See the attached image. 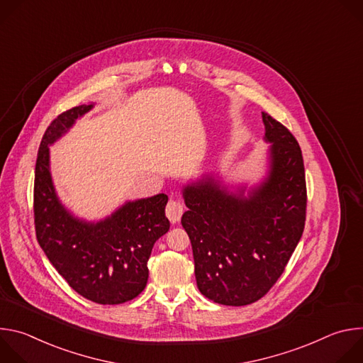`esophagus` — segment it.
<instances>
[{
	"label": "esophagus",
	"mask_w": 363,
	"mask_h": 363,
	"mask_svg": "<svg viewBox=\"0 0 363 363\" xmlns=\"http://www.w3.org/2000/svg\"><path fill=\"white\" fill-rule=\"evenodd\" d=\"M165 211H167V217L169 218V221L172 224H177L179 221L181 216H182V205H181V202H178L175 199H171L167 205Z\"/></svg>",
	"instance_id": "34e87169"
}]
</instances>
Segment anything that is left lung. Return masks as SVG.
<instances>
[{
  "instance_id": "8db88e82",
  "label": "left lung",
  "mask_w": 363,
  "mask_h": 363,
  "mask_svg": "<svg viewBox=\"0 0 363 363\" xmlns=\"http://www.w3.org/2000/svg\"><path fill=\"white\" fill-rule=\"evenodd\" d=\"M267 164L254 185H228L205 172L182 186L181 224L194 254L199 291L225 306L262 298L279 280L306 220L301 150L280 122L262 113Z\"/></svg>"
}]
</instances>
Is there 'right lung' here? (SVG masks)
<instances>
[{"mask_svg":"<svg viewBox=\"0 0 363 363\" xmlns=\"http://www.w3.org/2000/svg\"><path fill=\"white\" fill-rule=\"evenodd\" d=\"M94 103L76 106L47 128L37 155L34 223L40 247L69 286L99 304H121L146 287L153 244L169 230L168 195L126 201L111 216L87 221L60 201L50 168V146Z\"/></svg>","mask_w":363,"mask_h":363,"instance_id":"1","label":"right lung"}]
</instances>
